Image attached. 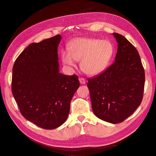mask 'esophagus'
<instances>
[{
  "mask_svg": "<svg viewBox=\"0 0 156 156\" xmlns=\"http://www.w3.org/2000/svg\"><path fill=\"white\" fill-rule=\"evenodd\" d=\"M79 82L80 83H81V84H84L86 83V80L85 79H84L83 77H79Z\"/></svg>",
  "mask_w": 156,
  "mask_h": 156,
  "instance_id": "esophagus-1",
  "label": "esophagus"
}]
</instances>
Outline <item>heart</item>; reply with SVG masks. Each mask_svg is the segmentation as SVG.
Instances as JSON below:
<instances>
[{
	"mask_svg": "<svg viewBox=\"0 0 156 156\" xmlns=\"http://www.w3.org/2000/svg\"><path fill=\"white\" fill-rule=\"evenodd\" d=\"M68 50L61 53L63 63L74 66V60H81V70L89 75L102 72L109 63L114 51L109 41L86 37H78L71 41Z\"/></svg>",
	"mask_w": 156,
	"mask_h": 156,
	"instance_id": "1",
	"label": "heart"
}]
</instances>
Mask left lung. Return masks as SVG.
<instances>
[{
	"instance_id": "8db88e82",
	"label": "left lung",
	"mask_w": 156,
	"mask_h": 156,
	"mask_svg": "<svg viewBox=\"0 0 156 156\" xmlns=\"http://www.w3.org/2000/svg\"><path fill=\"white\" fill-rule=\"evenodd\" d=\"M118 43L115 61L105 72L88 79L92 111L112 124L131 116L143 98L145 73L137 50L124 36L113 33Z\"/></svg>"
}]
</instances>
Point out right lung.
Listing matches in <instances>:
<instances>
[{
    "label": "right lung",
    "instance_id": "obj_1",
    "mask_svg": "<svg viewBox=\"0 0 156 156\" xmlns=\"http://www.w3.org/2000/svg\"><path fill=\"white\" fill-rule=\"evenodd\" d=\"M60 34L32 43L19 55L12 70V91L21 115L36 126L53 129L62 125L80 86L77 75L59 72Z\"/></svg>",
    "mask_w": 156,
    "mask_h": 156
}]
</instances>
